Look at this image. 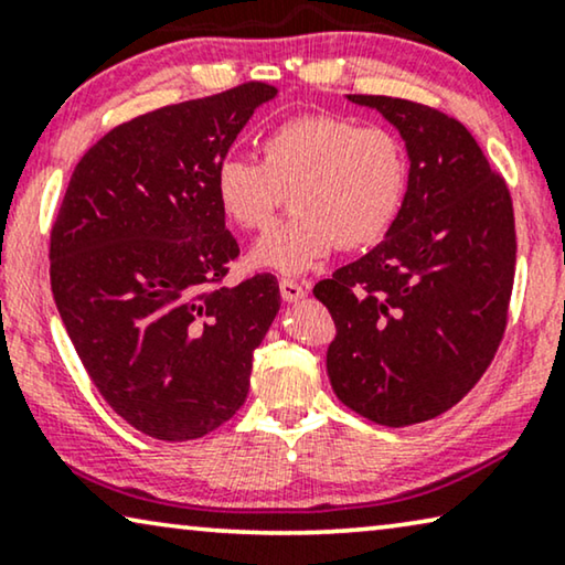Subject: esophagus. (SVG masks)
Returning a JSON list of instances; mask_svg holds the SVG:
<instances>
[{"label":"esophagus","mask_w":565,"mask_h":565,"mask_svg":"<svg viewBox=\"0 0 565 565\" xmlns=\"http://www.w3.org/2000/svg\"><path fill=\"white\" fill-rule=\"evenodd\" d=\"M279 289H281L284 301H299L307 297V286L297 279H281Z\"/></svg>","instance_id":"esophagus-1"}]
</instances>
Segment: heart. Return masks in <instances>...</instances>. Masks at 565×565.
Listing matches in <instances>:
<instances>
[{
  "label": "heart",
  "mask_w": 565,
  "mask_h": 565,
  "mask_svg": "<svg viewBox=\"0 0 565 565\" xmlns=\"http://www.w3.org/2000/svg\"><path fill=\"white\" fill-rule=\"evenodd\" d=\"M214 196L248 233L266 230L289 192L291 217L260 237L250 264L305 274L330 250L384 241L409 192V153L388 127L345 115H299L260 138V161L225 156L214 166Z\"/></svg>",
  "instance_id": "1"
}]
</instances>
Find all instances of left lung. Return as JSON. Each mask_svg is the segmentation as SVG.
<instances>
[{
	"instance_id": "left-lung-1",
	"label": "left lung",
	"mask_w": 565,
	"mask_h": 565,
	"mask_svg": "<svg viewBox=\"0 0 565 565\" xmlns=\"http://www.w3.org/2000/svg\"><path fill=\"white\" fill-rule=\"evenodd\" d=\"M348 99L399 130L409 192L376 248L315 286L335 322L328 376L371 423L417 425L463 399L502 343L518 260L512 196L452 117L409 99Z\"/></svg>"
}]
</instances>
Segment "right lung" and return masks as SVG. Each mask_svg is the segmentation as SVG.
I'll return each mask as SVG.
<instances>
[{"label": "right lung", "mask_w": 565, "mask_h": 565, "mask_svg": "<svg viewBox=\"0 0 565 565\" xmlns=\"http://www.w3.org/2000/svg\"><path fill=\"white\" fill-rule=\"evenodd\" d=\"M276 89L248 82L117 125L71 173L51 230V289L105 402L156 440H194L243 407L281 307L256 274L225 286L237 241L214 166Z\"/></svg>", "instance_id": "obj_1"}]
</instances>
